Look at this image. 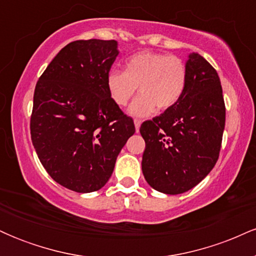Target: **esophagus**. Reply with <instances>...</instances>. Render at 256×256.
<instances>
[{"mask_svg":"<svg viewBox=\"0 0 256 256\" xmlns=\"http://www.w3.org/2000/svg\"><path fill=\"white\" fill-rule=\"evenodd\" d=\"M134 128H136V131L138 132L140 131V124H142V122H140V119H134Z\"/></svg>","mask_w":256,"mask_h":256,"instance_id":"esophagus-1","label":"esophagus"}]
</instances>
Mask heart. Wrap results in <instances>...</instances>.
<instances>
[{"label":"heart","instance_id":"b5f03b06","mask_svg":"<svg viewBox=\"0 0 256 256\" xmlns=\"http://www.w3.org/2000/svg\"><path fill=\"white\" fill-rule=\"evenodd\" d=\"M186 84V66L180 58L162 52H140L126 61L125 72L113 68L107 74L110 98L125 107L137 88L140 92L130 106L132 116H146L173 107Z\"/></svg>","mask_w":256,"mask_h":256}]
</instances>
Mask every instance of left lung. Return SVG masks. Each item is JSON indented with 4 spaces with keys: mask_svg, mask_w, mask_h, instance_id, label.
<instances>
[{
    "mask_svg": "<svg viewBox=\"0 0 256 256\" xmlns=\"http://www.w3.org/2000/svg\"><path fill=\"white\" fill-rule=\"evenodd\" d=\"M185 66L186 84L177 104L140 128L146 140L143 176L152 188L168 195L192 189L212 171L225 128L218 73L196 52Z\"/></svg>",
    "mask_w": 256,
    "mask_h": 256,
    "instance_id": "left-lung-1",
    "label": "left lung"
}]
</instances>
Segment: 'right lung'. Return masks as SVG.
Returning <instances> with one entry per match:
<instances>
[{"label": "right lung", "instance_id": "right-lung-1", "mask_svg": "<svg viewBox=\"0 0 256 256\" xmlns=\"http://www.w3.org/2000/svg\"><path fill=\"white\" fill-rule=\"evenodd\" d=\"M118 54L116 40H74L58 52L36 84L32 144L49 176L76 192H96L107 183L136 131L107 90Z\"/></svg>", "mask_w": 256, "mask_h": 256}]
</instances>
